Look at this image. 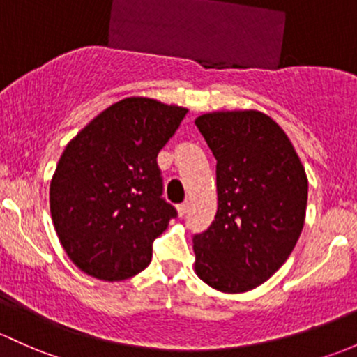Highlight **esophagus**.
<instances>
[{
  "instance_id": "1",
  "label": "esophagus",
  "mask_w": 357,
  "mask_h": 357,
  "mask_svg": "<svg viewBox=\"0 0 357 357\" xmlns=\"http://www.w3.org/2000/svg\"><path fill=\"white\" fill-rule=\"evenodd\" d=\"M188 208H190L188 202H185V204H179L178 207H176V210H178V215H179V217H183V215H185V213L188 212Z\"/></svg>"
}]
</instances>
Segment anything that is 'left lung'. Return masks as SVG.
Here are the masks:
<instances>
[{
	"instance_id": "1",
	"label": "left lung",
	"mask_w": 357,
	"mask_h": 357,
	"mask_svg": "<svg viewBox=\"0 0 357 357\" xmlns=\"http://www.w3.org/2000/svg\"><path fill=\"white\" fill-rule=\"evenodd\" d=\"M195 125L217 159V213L193 238L195 272L220 292L251 291L282 267L301 236L306 171L265 112H207Z\"/></svg>"
}]
</instances>
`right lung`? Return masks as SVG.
Segmentation results:
<instances>
[{"label":"right lung","mask_w":357,"mask_h":357,"mask_svg":"<svg viewBox=\"0 0 357 357\" xmlns=\"http://www.w3.org/2000/svg\"><path fill=\"white\" fill-rule=\"evenodd\" d=\"M186 112L126 97L63 150L50 186L51 217L63 250L82 272L114 282L149 267L153 239L176 217L160 197L157 153Z\"/></svg>","instance_id":"1"}]
</instances>
